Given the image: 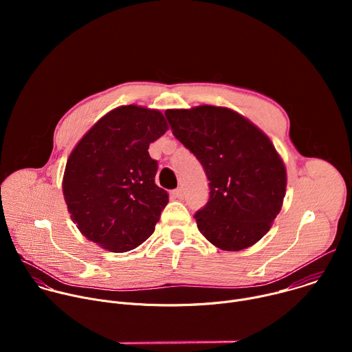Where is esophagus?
<instances>
[{
  "instance_id": "34e87169",
  "label": "esophagus",
  "mask_w": 352,
  "mask_h": 352,
  "mask_svg": "<svg viewBox=\"0 0 352 352\" xmlns=\"http://www.w3.org/2000/svg\"><path fill=\"white\" fill-rule=\"evenodd\" d=\"M173 195L177 197V199H184V196H185V192H184V188H177L174 192H173Z\"/></svg>"
}]
</instances>
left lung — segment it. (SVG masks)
Here are the masks:
<instances>
[{
  "label": "left lung",
  "instance_id": "1",
  "mask_svg": "<svg viewBox=\"0 0 352 352\" xmlns=\"http://www.w3.org/2000/svg\"><path fill=\"white\" fill-rule=\"evenodd\" d=\"M166 117L209 179L208 204L195 213L199 231L223 250L256 243L270 230L285 196L287 173L272 140L226 107L167 110Z\"/></svg>",
  "mask_w": 352,
  "mask_h": 352
}]
</instances>
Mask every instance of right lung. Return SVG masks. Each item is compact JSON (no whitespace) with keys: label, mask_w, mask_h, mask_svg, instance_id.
Instances as JSON below:
<instances>
[{"label":"right lung","mask_w":352,"mask_h":352,"mask_svg":"<svg viewBox=\"0 0 352 352\" xmlns=\"http://www.w3.org/2000/svg\"><path fill=\"white\" fill-rule=\"evenodd\" d=\"M167 129L160 111L121 106L75 146L63 192L71 219L89 241L120 254L153 234L168 193L155 182L157 162L147 148Z\"/></svg>","instance_id":"1"}]
</instances>
